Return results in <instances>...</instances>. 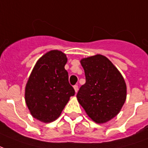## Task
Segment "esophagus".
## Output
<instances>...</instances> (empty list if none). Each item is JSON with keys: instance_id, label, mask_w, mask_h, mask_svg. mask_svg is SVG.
Wrapping results in <instances>:
<instances>
[{"instance_id": "34e87169", "label": "esophagus", "mask_w": 148, "mask_h": 148, "mask_svg": "<svg viewBox=\"0 0 148 148\" xmlns=\"http://www.w3.org/2000/svg\"><path fill=\"white\" fill-rule=\"evenodd\" d=\"M74 91H75V93H77V91H78V86H77V85L74 86Z\"/></svg>"}]
</instances>
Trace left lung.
<instances>
[{
  "label": "left lung",
  "instance_id": "1",
  "mask_svg": "<svg viewBox=\"0 0 148 148\" xmlns=\"http://www.w3.org/2000/svg\"><path fill=\"white\" fill-rule=\"evenodd\" d=\"M86 83L77 92V99L89 117L104 124L120 112L127 97L124 77L109 58L96 55L81 59Z\"/></svg>",
  "mask_w": 148,
  "mask_h": 148
}]
</instances>
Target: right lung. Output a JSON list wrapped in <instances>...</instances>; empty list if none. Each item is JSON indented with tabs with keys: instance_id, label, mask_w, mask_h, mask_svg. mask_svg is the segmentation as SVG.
Wrapping results in <instances>:
<instances>
[{
	"instance_id": "1",
	"label": "right lung",
	"mask_w": 148,
	"mask_h": 148,
	"mask_svg": "<svg viewBox=\"0 0 148 148\" xmlns=\"http://www.w3.org/2000/svg\"><path fill=\"white\" fill-rule=\"evenodd\" d=\"M66 55L58 50L38 59L25 86V102L34 118L51 123L59 117L74 90L65 70Z\"/></svg>"
}]
</instances>
